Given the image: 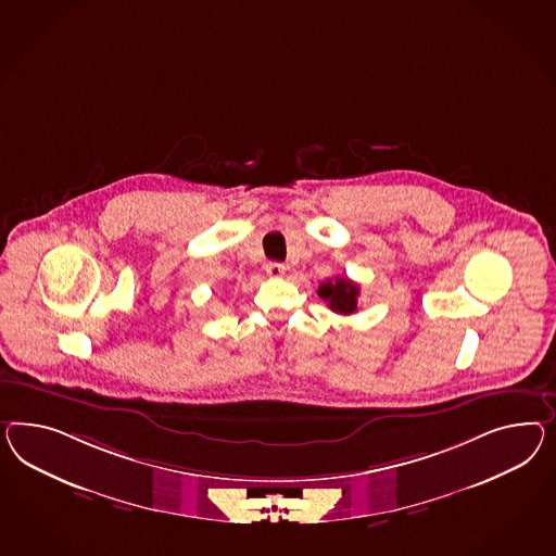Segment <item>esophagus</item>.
<instances>
[{
    "mask_svg": "<svg viewBox=\"0 0 556 556\" xmlns=\"http://www.w3.org/2000/svg\"><path fill=\"white\" fill-rule=\"evenodd\" d=\"M265 270H267V275L273 277V279H277V277H283L286 275L287 267L283 263H277V261H270L265 265Z\"/></svg>",
    "mask_w": 556,
    "mask_h": 556,
    "instance_id": "obj_1",
    "label": "esophagus"
}]
</instances>
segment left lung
I'll return each instance as SVG.
<instances>
[{
    "mask_svg": "<svg viewBox=\"0 0 556 556\" xmlns=\"http://www.w3.org/2000/svg\"><path fill=\"white\" fill-rule=\"evenodd\" d=\"M317 295L324 301H328L331 312L340 314V316H350L358 309V295H361V287L352 283L350 279L336 277V281H326L317 289Z\"/></svg>",
    "mask_w": 556,
    "mask_h": 556,
    "instance_id": "8db88e82",
    "label": "left lung"
}]
</instances>
